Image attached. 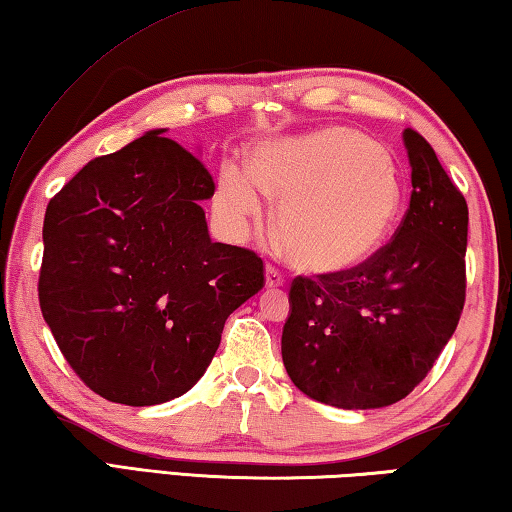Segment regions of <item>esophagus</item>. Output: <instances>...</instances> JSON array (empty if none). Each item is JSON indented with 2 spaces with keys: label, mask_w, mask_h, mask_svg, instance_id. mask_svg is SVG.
<instances>
[{
  "label": "esophagus",
  "mask_w": 512,
  "mask_h": 512,
  "mask_svg": "<svg viewBox=\"0 0 512 512\" xmlns=\"http://www.w3.org/2000/svg\"><path fill=\"white\" fill-rule=\"evenodd\" d=\"M282 284H284V275H282L280 268L273 266V264H268L266 266V287L275 289V287H282Z\"/></svg>",
  "instance_id": "1"
}]
</instances>
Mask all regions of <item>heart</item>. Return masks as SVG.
<instances>
[{"label": "heart", "instance_id": "1", "mask_svg": "<svg viewBox=\"0 0 512 512\" xmlns=\"http://www.w3.org/2000/svg\"><path fill=\"white\" fill-rule=\"evenodd\" d=\"M282 196L277 235L293 264L311 273H341L384 246L402 210V183L377 142L350 128H325L264 142L253 169L221 164L214 210L225 228L244 230Z\"/></svg>", "mask_w": 512, "mask_h": 512}]
</instances>
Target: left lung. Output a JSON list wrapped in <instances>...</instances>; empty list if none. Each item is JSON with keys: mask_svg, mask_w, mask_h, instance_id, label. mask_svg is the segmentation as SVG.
I'll use <instances>...</instances> for the list:
<instances>
[{"mask_svg": "<svg viewBox=\"0 0 512 512\" xmlns=\"http://www.w3.org/2000/svg\"><path fill=\"white\" fill-rule=\"evenodd\" d=\"M411 201L366 262L291 282L282 361L302 393L339 409L404 400L433 368L465 305L467 203L436 151L404 131Z\"/></svg>", "mask_w": 512, "mask_h": 512, "instance_id": "1", "label": "left lung"}]
</instances>
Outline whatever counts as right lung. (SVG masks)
Returning a JSON list of instances; mask_svg holds the SVG:
<instances>
[{
  "label": "right lung",
  "mask_w": 512,
  "mask_h": 512,
  "mask_svg": "<svg viewBox=\"0 0 512 512\" xmlns=\"http://www.w3.org/2000/svg\"><path fill=\"white\" fill-rule=\"evenodd\" d=\"M162 133L85 164L42 228V316L83 384L128 406L187 393L264 287L262 257L210 239V171Z\"/></svg>",
  "instance_id": "obj_1"
}]
</instances>
